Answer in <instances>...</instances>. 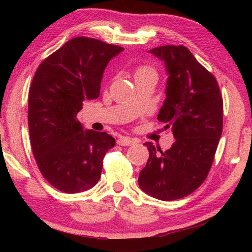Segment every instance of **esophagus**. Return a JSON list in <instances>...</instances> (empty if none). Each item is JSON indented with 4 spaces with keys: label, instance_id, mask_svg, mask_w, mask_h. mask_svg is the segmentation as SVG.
<instances>
[{
    "label": "esophagus",
    "instance_id": "esophagus-1",
    "mask_svg": "<svg viewBox=\"0 0 252 252\" xmlns=\"http://www.w3.org/2000/svg\"><path fill=\"white\" fill-rule=\"evenodd\" d=\"M117 142H118L119 146H125V147L133 146V144H135L134 140L131 139V138H127V136H120V138L118 139Z\"/></svg>",
    "mask_w": 252,
    "mask_h": 252
}]
</instances>
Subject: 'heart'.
<instances>
[{
  "mask_svg": "<svg viewBox=\"0 0 252 252\" xmlns=\"http://www.w3.org/2000/svg\"><path fill=\"white\" fill-rule=\"evenodd\" d=\"M147 75H155V76H157V71L153 69V67L148 66V65L139 66L138 69L134 71V78H135V80L139 79V78H142V76H147Z\"/></svg>",
  "mask_w": 252,
  "mask_h": 252,
  "instance_id": "heart-1",
  "label": "heart"
}]
</instances>
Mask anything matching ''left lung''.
I'll return each instance as SVG.
<instances>
[{
    "label": "left lung",
    "instance_id": "left-lung-1",
    "mask_svg": "<svg viewBox=\"0 0 252 252\" xmlns=\"http://www.w3.org/2000/svg\"><path fill=\"white\" fill-rule=\"evenodd\" d=\"M149 52L167 70V97L158 120L172 127L176 142L164 152L144 143L150 156L138 182L151 197L171 201L206 180L222 133L223 101L215 76L186 46L163 45Z\"/></svg>",
    "mask_w": 252,
    "mask_h": 252
}]
</instances>
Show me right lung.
Here are the masks:
<instances>
[{"mask_svg": "<svg viewBox=\"0 0 252 252\" xmlns=\"http://www.w3.org/2000/svg\"><path fill=\"white\" fill-rule=\"evenodd\" d=\"M125 50L92 37L67 41L37 67L29 92V131L42 176L58 190L78 193L94 187L103 158L116 140L83 130L76 119L84 100L97 99L104 69Z\"/></svg>", "mask_w": 252, "mask_h": 252, "instance_id": "add662e5", "label": "right lung"}]
</instances>
